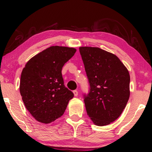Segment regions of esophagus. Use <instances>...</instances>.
<instances>
[{"label":"esophagus","instance_id":"34e87169","mask_svg":"<svg viewBox=\"0 0 152 152\" xmlns=\"http://www.w3.org/2000/svg\"><path fill=\"white\" fill-rule=\"evenodd\" d=\"M73 94H74L75 96L77 97V95H78V91H76V90L73 91Z\"/></svg>","mask_w":152,"mask_h":152}]
</instances>
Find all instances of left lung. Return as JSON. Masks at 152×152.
<instances>
[{
	"label": "left lung",
	"mask_w": 152,
	"mask_h": 152,
	"mask_svg": "<svg viewBox=\"0 0 152 152\" xmlns=\"http://www.w3.org/2000/svg\"><path fill=\"white\" fill-rule=\"evenodd\" d=\"M90 92L85 96L87 115L97 126L119 118L130 96V75L115 55L97 47H80Z\"/></svg>",
	"instance_id": "obj_1"
}]
</instances>
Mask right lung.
Instances as JSON below:
<instances>
[{
    "label": "right lung",
    "mask_w": 152,
    "mask_h": 152,
    "mask_svg": "<svg viewBox=\"0 0 152 152\" xmlns=\"http://www.w3.org/2000/svg\"><path fill=\"white\" fill-rule=\"evenodd\" d=\"M74 48L50 46L31 58L22 70L19 90L26 109L37 121L49 124L65 112L72 92L64 86L61 70Z\"/></svg>",
    "instance_id": "1"
}]
</instances>
